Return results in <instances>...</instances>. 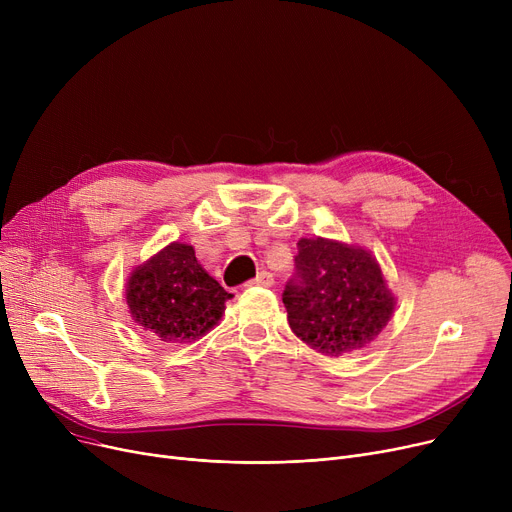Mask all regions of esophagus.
Wrapping results in <instances>:
<instances>
[{
    "label": "esophagus",
    "mask_w": 512,
    "mask_h": 512,
    "mask_svg": "<svg viewBox=\"0 0 512 512\" xmlns=\"http://www.w3.org/2000/svg\"><path fill=\"white\" fill-rule=\"evenodd\" d=\"M247 286H265V288H270V286H274V276L270 272L263 270L251 282H247Z\"/></svg>",
    "instance_id": "34e87169"
}]
</instances>
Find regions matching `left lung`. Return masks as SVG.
Returning a JSON list of instances; mask_svg holds the SVG:
<instances>
[{"label":"left lung","mask_w":512,"mask_h":512,"mask_svg":"<svg viewBox=\"0 0 512 512\" xmlns=\"http://www.w3.org/2000/svg\"><path fill=\"white\" fill-rule=\"evenodd\" d=\"M297 245V274L282 292L290 330L321 355L361 351L386 328L396 305L380 263L361 247L321 236Z\"/></svg>","instance_id":"left-lung-1"}]
</instances>
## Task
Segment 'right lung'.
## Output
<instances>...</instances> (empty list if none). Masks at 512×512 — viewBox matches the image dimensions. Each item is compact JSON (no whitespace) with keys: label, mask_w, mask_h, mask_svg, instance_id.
I'll return each instance as SVG.
<instances>
[{"label":"right lung","mask_w":512,"mask_h":512,"mask_svg":"<svg viewBox=\"0 0 512 512\" xmlns=\"http://www.w3.org/2000/svg\"><path fill=\"white\" fill-rule=\"evenodd\" d=\"M226 292L184 242H170L126 282V305L137 324L164 342H191L218 326Z\"/></svg>","instance_id":"obj_1"}]
</instances>
